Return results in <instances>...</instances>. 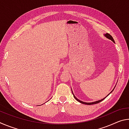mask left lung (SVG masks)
<instances>
[{
    "label": "left lung",
    "instance_id": "1",
    "mask_svg": "<svg viewBox=\"0 0 129 129\" xmlns=\"http://www.w3.org/2000/svg\"><path fill=\"white\" fill-rule=\"evenodd\" d=\"M104 36L106 37V38H108V39H110V40H112V41H113V43H115V41H114V39H113V37L110 35V34H105L104 35ZM115 87H114V88H115ZM114 88L113 89V90H114ZM113 90L111 91V92L109 94H110L112 92V91H113ZM72 93H73V97H74V98H75V99L77 100V101H78L79 102H80V103H81V104H85V105H93V104H98V103H99V102H101L102 101H103V100L105 99V98L106 97H108V96L109 95V94L106 96V97H105V98H104L103 99H102V100H99V101H95V102H83V101H80V100H79L78 99H77V98H76L75 96V95L73 94V91H72Z\"/></svg>",
    "mask_w": 129,
    "mask_h": 129
}]
</instances>
